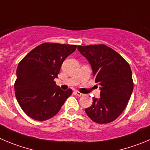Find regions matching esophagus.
<instances>
[{
	"instance_id": "34e87169",
	"label": "esophagus",
	"mask_w": 150,
	"mask_h": 150,
	"mask_svg": "<svg viewBox=\"0 0 150 150\" xmlns=\"http://www.w3.org/2000/svg\"><path fill=\"white\" fill-rule=\"evenodd\" d=\"M75 94H76L78 96H79V97H81V96H83V94L81 93V92H78V91H75Z\"/></svg>"
}]
</instances>
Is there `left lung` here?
<instances>
[{"instance_id": "1", "label": "left lung", "mask_w": 150, "mask_h": 150, "mask_svg": "<svg viewBox=\"0 0 150 150\" xmlns=\"http://www.w3.org/2000/svg\"><path fill=\"white\" fill-rule=\"evenodd\" d=\"M78 50L90 64L100 89V98H93L85 112L98 124L112 122L122 113L132 95L131 68L122 56L104 44L78 46Z\"/></svg>"}]
</instances>
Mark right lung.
I'll return each instance as SVG.
<instances>
[{"instance_id": "obj_1", "label": "right lung", "mask_w": 150, "mask_h": 150, "mask_svg": "<svg viewBox=\"0 0 150 150\" xmlns=\"http://www.w3.org/2000/svg\"><path fill=\"white\" fill-rule=\"evenodd\" d=\"M76 45L44 43L29 52L18 64L15 97L23 111L37 121H46L61 110L72 90L64 91L54 81L64 60Z\"/></svg>"}]
</instances>
